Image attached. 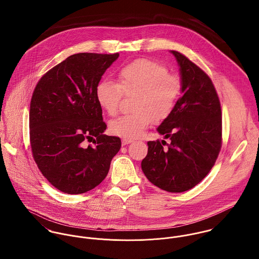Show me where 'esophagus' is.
I'll return each instance as SVG.
<instances>
[{
	"label": "esophagus",
	"instance_id": "esophagus-1",
	"mask_svg": "<svg viewBox=\"0 0 259 259\" xmlns=\"http://www.w3.org/2000/svg\"><path fill=\"white\" fill-rule=\"evenodd\" d=\"M131 143H133L132 140H127V139H122V140H121V145H122V146L128 145V144H131Z\"/></svg>",
	"mask_w": 259,
	"mask_h": 259
}]
</instances>
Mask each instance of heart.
I'll use <instances>...</instances> for the list:
<instances>
[{
    "mask_svg": "<svg viewBox=\"0 0 259 259\" xmlns=\"http://www.w3.org/2000/svg\"><path fill=\"white\" fill-rule=\"evenodd\" d=\"M117 83L101 80L96 87L99 106L111 116L118 111L122 95H134V112L110 123L115 136L135 140L141 138L151 123L166 118L176 107L182 92L181 78L154 61L140 59L119 69Z\"/></svg>",
    "mask_w": 259,
    "mask_h": 259,
    "instance_id": "1",
    "label": "heart"
}]
</instances>
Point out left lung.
Returning a JSON list of instances; mask_svg holds the SVG:
<instances>
[{
  "label": "left lung",
  "instance_id": "8db88e82",
  "mask_svg": "<svg viewBox=\"0 0 259 259\" xmlns=\"http://www.w3.org/2000/svg\"><path fill=\"white\" fill-rule=\"evenodd\" d=\"M170 53L180 67L183 96L157 127L170 144L163 148L159 141L148 142L142 169L155 186L183 192L198 185L215 163L222 148V108L209 76L183 54Z\"/></svg>",
  "mask_w": 259,
  "mask_h": 259
}]
</instances>
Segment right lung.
<instances>
[{"mask_svg":"<svg viewBox=\"0 0 259 259\" xmlns=\"http://www.w3.org/2000/svg\"><path fill=\"white\" fill-rule=\"evenodd\" d=\"M119 54L72 55L38 80L30 106V141L42 176L62 192L84 193L107 177L120 139L107 124L96 87ZM87 139L94 144L87 147Z\"/></svg>","mask_w":259,"mask_h":259,"instance_id":"obj_1","label":"right lung"}]
</instances>
